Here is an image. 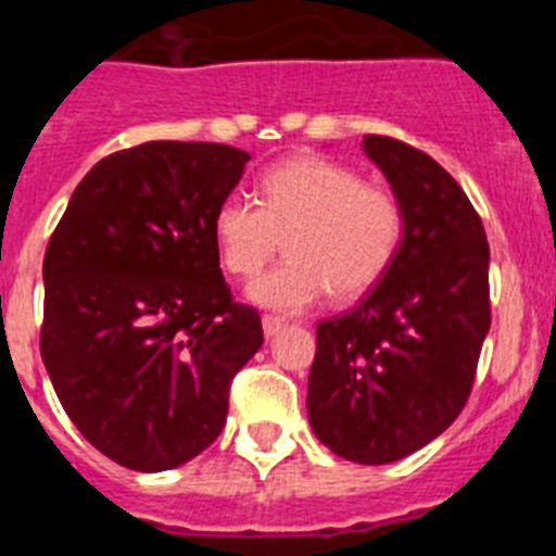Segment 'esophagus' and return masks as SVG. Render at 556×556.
I'll return each mask as SVG.
<instances>
[{
    "label": "esophagus",
    "instance_id": "obj_1",
    "mask_svg": "<svg viewBox=\"0 0 556 556\" xmlns=\"http://www.w3.org/2000/svg\"><path fill=\"white\" fill-rule=\"evenodd\" d=\"M283 326H287V320H283V317H273V314H264L262 328H264V337H267V339H273L275 333L281 331Z\"/></svg>",
    "mask_w": 556,
    "mask_h": 556
}]
</instances>
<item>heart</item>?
<instances>
[{
    "label": "heart",
    "instance_id": "obj_1",
    "mask_svg": "<svg viewBox=\"0 0 556 556\" xmlns=\"http://www.w3.org/2000/svg\"><path fill=\"white\" fill-rule=\"evenodd\" d=\"M219 262L253 278L287 236L289 258L250 287V301L294 314L331 289L337 301L370 292L404 244L406 214L392 191L365 184L351 166L301 155L269 166L258 203L230 194L211 223Z\"/></svg>",
    "mask_w": 556,
    "mask_h": 556
}]
</instances>
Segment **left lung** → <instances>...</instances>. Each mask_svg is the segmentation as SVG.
<instances>
[{"instance_id":"8db88e82","label":"left lung","mask_w":556,"mask_h":556,"mask_svg":"<svg viewBox=\"0 0 556 556\" xmlns=\"http://www.w3.org/2000/svg\"><path fill=\"white\" fill-rule=\"evenodd\" d=\"M404 205L390 273L353 312L317 326L308 424L358 465H387L443 434L473 387L490 331V248L468 194L431 155L365 136Z\"/></svg>"}]
</instances>
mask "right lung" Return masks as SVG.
<instances>
[{
  "label": "right lung",
  "instance_id": "obj_1",
  "mask_svg": "<svg viewBox=\"0 0 556 556\" xmlns=\"http://www.w3.org/2000/svg\"><path fill=\"white\" fill-rule=\"evenodd\" d=\"M250 155L147 141L91 166L43 255L41 358L61 406L122 468L159 473L219 437L264 333L211 233Z\"/></svg>",
  "mask_w": 556,
  "mask_h": 556
}]
</instances>
